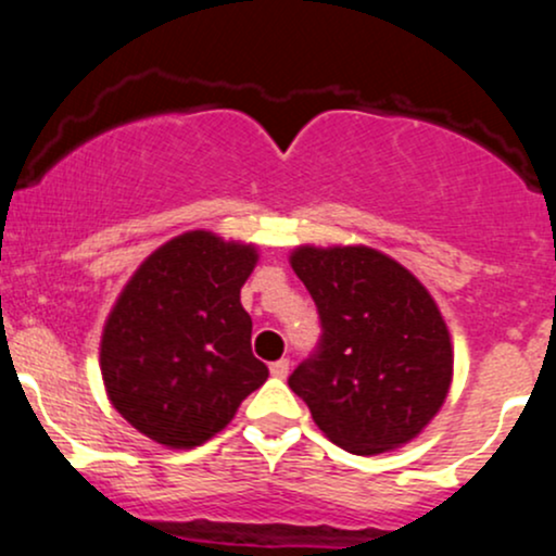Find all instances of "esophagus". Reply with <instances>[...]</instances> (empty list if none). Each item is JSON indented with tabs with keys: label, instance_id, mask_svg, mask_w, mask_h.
<instances>
[{
	"label": "esophagus",
	"instance_id": "obj_1",
	"mask_svg": "<svg viewBox=\"0 0 556 556\" xmlns=\"http://www.w3.org/2000/svg\"><path fill=\"white\" fill-rule=\"evenodd\" d=\"M269 371H271L274 379H287V374H290V361L282 358V361L271 363V366H269Z\"/></svg>",
	"mask_w": 556,
	"mask_h": 556
}]
</instances>
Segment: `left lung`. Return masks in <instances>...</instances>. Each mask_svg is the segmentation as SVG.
Listing matches in <instances>:
<instances>
[{
	"label": "left lung",
	"instance_id": "1",
	"mask_svg": "<svg viewBox=\"0 0 556 556\" xmlns=\"http://www.w3.org/2000/svg\"><path fill=\"white\" fill-rule=\"evenodd\" d=\"M290 266L321 316V348L290 389L329 442L381 455L442 410L455 350L437 300L410 269L371 245H298Z\"/></svg>",
	"mask_w": 556,
	"mask_h": 556
}]
</instances>
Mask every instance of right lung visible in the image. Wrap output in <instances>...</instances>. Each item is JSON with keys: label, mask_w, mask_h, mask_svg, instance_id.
<instances>
[{"label": "right lung", "mask_w": 556, "mask_h": 556, "mask_svg": "<svg viewBox=\"0 0 556 556\" xmlns=\"http://www.w3.org/2000/svg\"><path fill=\"white\" fill-rule=\"evenodd\" d=\"M256 242L190 229L132 271L99 344L106 397L132 429L169 450H193L227 429L269 368L253 358L240 287Z\"/></svg>", "instance_id": "add662e5"}]
</instances>
